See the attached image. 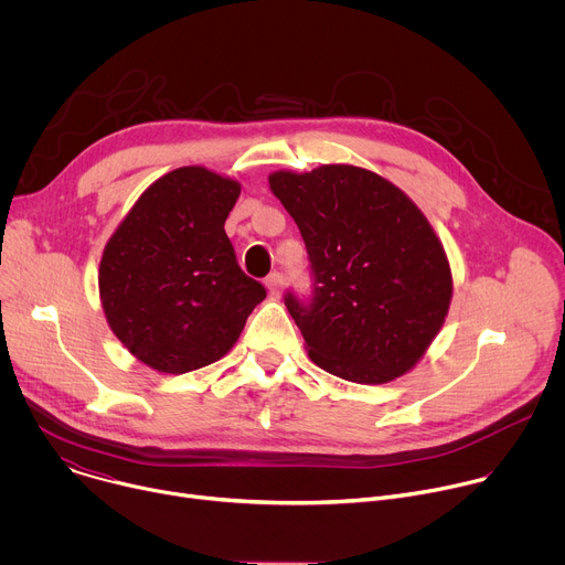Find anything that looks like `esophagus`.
<instances>
[{
  "label": "esophagus",
  "mask_w": 565,
  "mask_h": 565,
  "mask_svg": "<svg viewBox=\"0 0 565 565\" xmlns=\"http://www.w3.org/2000/svg\"><path fill=\"white\" fill-rule=\"evenodd\" d=\"M281 286H284V275H281V273L275 270V273H270V275L266 277V288H268L270 295H279Z\"/></svg>",
  "instance_id": "1"
}]
</instances>
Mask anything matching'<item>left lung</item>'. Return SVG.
Masks as SVG:
<instances>
[{
  "instance_id": "obj_1",
  "label": "left lung",
  "mask_w": 565,
  "mask_h": 565,
  "mask_svg": "<svg viewBox=\"0 0 565 565\" xmlns=\"http://www.w3.org/2000/svg\"><path fill=\"white\" fill-rule=\"evenodd\" d=\"M268 181L310 262V297H284L310 360L358 384L414 369L451 301L449 262L425 214L393 183L353 166Z\"/></svg>"
}]
</instances>
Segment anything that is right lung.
I'll return each instance as SVG.
<instances>
[{
    "mask_svg": "<svg viewBox=\"0 0 565 565\" xmlns=\"http://www.w3.org/2000/svg\"><path fill=\"white\" fill-rule=\"evenodd\" d=\"M238 194L232 179L179 168L142 192L105 246L103 308L142 364L188 373L221 360L266 299L223 230Z\"/></svg>",
    "mask_w": 565,
    "mask_h": 565,
    "instance_id": "add662e5",
    "label": "right lung"
}]
</instances>
